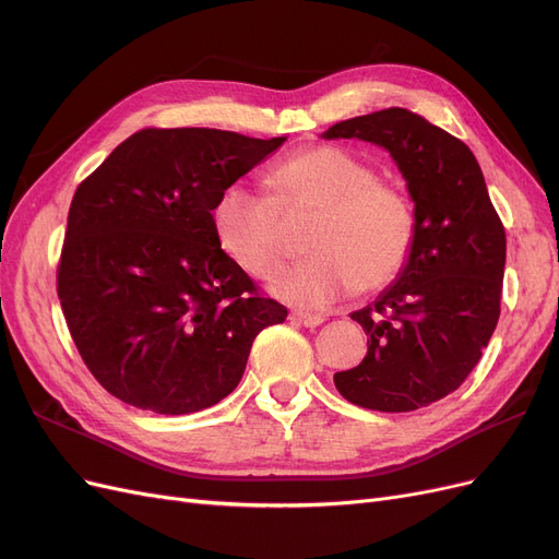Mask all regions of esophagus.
I'll list each match as a JSON object with an SVG mask.
<instances>
[{
  "instance_id": "34e87169",
  "label": "esophagus",
  "mask_w": 559,
  "mask_h": 559,
  "mask_svg": "<svg viewBox=\"0 0 559 559\" xmlns=\"http://www.w3.org/2000/svg\"><path fill=\"white\" fill-rule=\"evenodd\" d=\"M292 319L298 321V324H302V326H308V329L324 324V314H312V312H300V310H294Z\"/></svg>"
}]
</instances>
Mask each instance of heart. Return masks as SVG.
Listing matches in <instances>:
<instances>
[{
  "label": "heart",
  "mask_w": 559,
  "mask_h": 559,
  "mask_svg": "<svg viewBox=\"0 0 559 559\" xmlns=\"http://www.w3.org/2000/svg\"><path fill=\"white\" fill-rule=\"evenodd\" d=\"M265 191L226 189L212 212L214 233L249 275L273 277L292 251L285 224L314 218L306 242L312 257L273 284L284 300L326 308L352 292H380L411 259V195L343 146L314 144L286 156L270 170Z\"/></svg>",
  "instance_id": "obj_1"
}]
</instances>
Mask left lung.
<instances>
[{
    "label": "left lung",
    "mask_w": 559,
    "mask_h": 559,
    "mask_svg": "<svg viewBox=\"0 0 559 559\" xmlns=\"http://www.w3.org/2000/svg\"><path fill=\"white\" fill-rule=\"evenodd\" d=\"M326 140L384 146L415 200V245L396 284L352 319L368 335L359 366L335 373L349 403L408 413L452 394L492 337L506 230L471 148L425 118L389 107L331 126Z\"/></svg>",
    "instance_id": "left-lung-1"
}]
</instances>
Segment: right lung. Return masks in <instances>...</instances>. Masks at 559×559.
<instances>
[{"label": "right lung", "instance_id": "obj_1", "mask_svg": "<svg viewBox=\"0 0 559 559\" xmlns=\"http://www.w3.org/2000/svg\"><path fill=\"white\" fill-rule=\"evenodd\" d=\"M144 128L79 183L58 261L67 329L93 378L134 408L189 415L238 386L253 337L282 324L218 245V195L284 144Z\"/></svg>", "mask_w": 559, "mask_h": 559}]
</instances>
